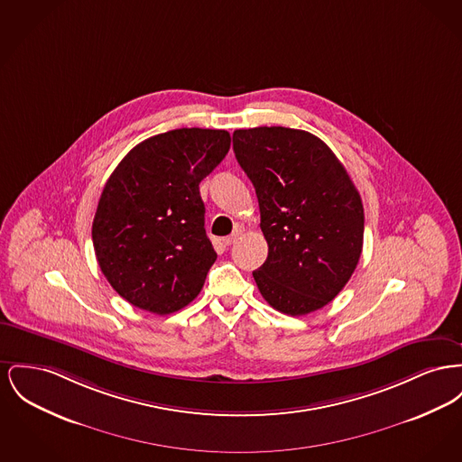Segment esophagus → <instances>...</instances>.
Listing matches in <instances>:
<instances>
[{"label":"esophagus","instance_id":"34e87169","mask_svg":"<svg viewBox=\"0 0 462 462\" xmlns=\"http://www.w3.org/2000/svg\"><path fill=\"white\" fill-rule=\"evenodd\" d=\"M241 236H243V228H241V226H236L234 232H232L228 237L223 239V243L226 245H232L234 243H237V239H241Z\"/></svg>","mask_w":462,"mask_h":462}]
</instances>
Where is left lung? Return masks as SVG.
<instances>
[{
	"instance_id": "left-lung-1",
	"label": "left lung",
	"mask_w": 462,
	"mask_h": 462,
	"mask_svg": "<svg viewBox=\"0 0 462 462\" xmlns=\"http://www.w3.org/2000/svg\"><path fill=\"white\" fill-rule=\"evenodd\" d=\"M234 152L256 190L269 245L253 272L262 297L290 316L325 307L363 249V204L346 167L319 137L288 127L239 129Z\"/></svg>"
}]
</instances>
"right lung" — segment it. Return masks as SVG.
<instances>
[{"label":"right lung","mask_w":462,"mask_h":462,"mask_svg":"<svg viewBox=\"0 0 462 462\" xmlns=\"http://www.w3.org/2000/svg\"><path fill=\"white\" fill-rule=\"evenodd\" d=\"M230 150L217 129H174L134 146L111 172L92 243L113 290L137 309L171 314L195 299L217 260L199 183Z\"/></svg>","instance_id":"right-lung-1"}]
</instances>
